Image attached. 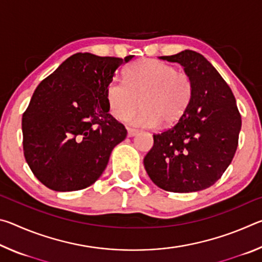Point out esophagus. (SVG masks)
Segmentation results:
<instances>
[{
    "mask_svg": "<svg viewBox=\"0 0 262 262\" xmlns=\"http://www.w3.org/2000/svg\"><path fill=\"white\" fill-rule=\"evenodd\" d=\"M128 136L129 137H133V136H135L137 133H139V130L137 129H134V128H128Z\"/></svg>",
    "mask_w": 262,
    "mask_h": 262,
    "instance_id": "esophagus-1",
    "label": "esophagus"
}]
</instances>
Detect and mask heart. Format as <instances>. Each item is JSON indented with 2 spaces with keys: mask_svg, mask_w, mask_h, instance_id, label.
<instances>
[{
  "mask_svg": "<svg viewBox=\"0 0 262 262\" xmlns=\"http://www.w3.org/2000/svg\"><path fill=\"white\" fill-rule=\"evenodd\" d=\"M193 97V81L188 74L157 60H140L125 70V83L112 79L106 86V103L118 120L130 119L141 127L168 126L179 120Z\"/></svg>",
  "mask_w": 262,
  "mask_h": 262,
  "instance_id": "1",
  "label": "heart"
}]
</instances>
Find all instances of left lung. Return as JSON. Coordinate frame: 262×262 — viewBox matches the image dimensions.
Here are the masks:
<instances>
[{
  "mask_svg": "<svg viewBox=\"0 0 262 262\" xmlns=\"http://www.w3.org/2000/svg\"><path fill=\"white\" fill-rule=\"evenodd\" d=\"M178 62L193 81L189 106L176 125L154 135L144 157L150 179L167 192L190 193L219 180L238 147L242 117L231 89L200 53L161 56Z\"/></svg>",
  "mask_w": 262,
  "mask_h": 262,
  "instance_id": "1",
  "label": "left lung"
}]
</instances>
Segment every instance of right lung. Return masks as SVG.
<instances>
[{"mask_svg": "<svg viewBox=\"0 0 262 262\" xmlns=\"http://www.w3.org/2000/svg\"><path fill=\"white\" fill-rule=\"evenodd\" d=\"M125 59L76 53L35 89L21 119L26 163L56 192L91 186L127 136L108 113L106 86Z\"/></svg>", "mask_w": 262, "mask_h": 262, "instance_id": "add662e5", "label": "right lung"}]
</instances>
